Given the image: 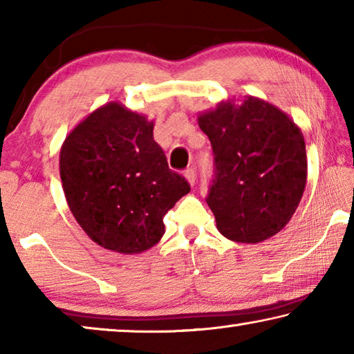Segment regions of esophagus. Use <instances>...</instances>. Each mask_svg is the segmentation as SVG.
<instances>
[{
    "label": "esophagus",
    "instance_id": "obj_1",
    "mask_svg": "<svg viewBox=\"0 0 354 354\" xmlns=\"http://www.w3.org/2000/svg\"><path fill=\"white\" fill-rule=\"evenodd\" d=\"M184 176H185V179H187L190 185L195 184V178H196V176H195V170L192 169V167H190V169H187V170L184 171Z\"/></svg>",
    "mask_w": 354,
    "mask_h": 354
}]
</instances>
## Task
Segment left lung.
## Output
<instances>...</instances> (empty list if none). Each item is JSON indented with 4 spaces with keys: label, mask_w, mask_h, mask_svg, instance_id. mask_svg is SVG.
Instances as JSON below:
<instances>
[{
    "label": "left lung",
    "mask_w": 354,
    "mask_h": 354,
    "mask_svg": "<svg viewBox=\"0 0 354 354\" xmlns=\"http://www.w3.org/2000/svg\"><path fill=\"white\" fill-rule=\"evenodd\" d=\"M212 145L214 178L206 201L218 231L234 242L257 243L292 218L308 178L301 131L278 107L250 97L201 113Z\"/></svg>",
    "instance_id": "left-lung-1"
}]
</instances>
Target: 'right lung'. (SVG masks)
I'll use <instances>...</instances> for the list:
<instances>
[{"mask_svg":"<svg viewBox=\"0 0 354 354\" xmlns=\"http://www.w3.org/2000/svg\"><path fill=\"white\" fill-rule=\"evenodd\" d=\"M153 122L109 103L71 131L61 149L62 187L87 236L103 248L142 253L164 236V215L190 192L153 139Z\"/></svg>","mask_w":354,"mask_h":354,"instance_id":"obj_1","label":"right lung"}]
</instances>
